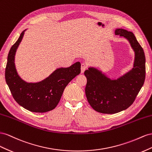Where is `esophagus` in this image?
I'll list each match as a JSON object with an SVG mask.
<instances>
[{
    "mask_svg": "<svg viewBox=\"0 0 152 152\" xmlns=\"http://www.w3.org/2000/svg\"><path fill=\"white\" fill-rule=\"evenodd\" d=\"M86 67H87V66H86V64H85V63H82L81 64V73L84 72L85 70L86 69Z\"/></svg>",
    "mask_w": 152,
    "mask_h": 152,
    "instance_id": "obj_1",
    "label": "esophagus"
}]
</instances>
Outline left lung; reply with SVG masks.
Masks as SVG:
<instances>
[{
  "mask_svg": "<svg viewBox=\"0 0 152 152\" xmlns=\"http://www.w3.org/2000/svg\"><path fill=\"white\" fill-rule=\"evenodd\" d=\"M115 33L126 39L134 51L133 67L117 79L110 78L94 67L84 72L88 102L94 110L104 114L116 113L131 106L145 80V55L135 36L123 28H116Z\"/></svg>",
  "mask_w": 152,
  "mask_h": 152,
  "instance_id": "left-lung-1",
  "label": "left lung"
}]
</instances>
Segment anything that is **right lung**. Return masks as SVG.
Here are the masks:
<instances>
[{
  "instance_id": "obj_1",
  "label": "right lung",
  "mask_w": 152,
  "mask_h": 152,
  "mask_svg": "<svg viewBox=\"0 0 152 152\" xmlns=\"http://www.w3.org/2000/svg\"><path fill=\"white\" fill-rule=\"evenodd\" d=\"M26 30L21 33L9 52L5 71L6 81L18 104L30 111L45 113L57 106L65 88L81 72V64L77 62L69 67L58 68L46 78L36 83L24 81L17 72L15 58Z\"/></svg>"
}]
</instances>
